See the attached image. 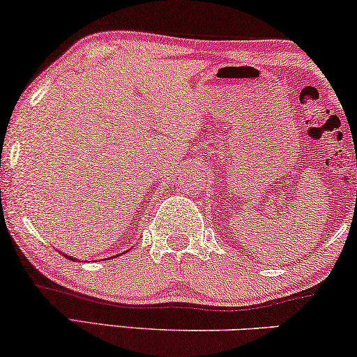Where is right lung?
<instances>
[{
	"label": "right lung",
	"instance_id": "add662e5",
	"mask_svg": "<svg viewBox=\"0 0 357 357\" xmlns=\"http://www.w3.org/2000/svg\"><path fill=\"white\" fill-rule=\"evenodd\" d=\"M126 252H128V250H126ZM125 253V252H123ZM63 257H66V258H70V260H73V258L70 257V255H66V253H63ZM75 260H76V258H75Z\"/></svg>",
	"mask_w": 357,
	"mask_h": 357
}]
</instances>
